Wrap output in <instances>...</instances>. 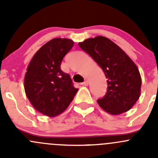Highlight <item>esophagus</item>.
Wrapping results in <instances>:
<instances>
[{
    "label": "esophagus",
    "mask_w": 158,
    "mask_h": 158,
    "mask_svg": "<svg viewBox=\"0 0 158 158\" xmlns=\"http://www.w3.org/2000/svg\"><path fill=\"white\" fill-rule=\"evenodd\" d=\"M81 85H85V86H86V85H89V80H88V79H85V81H84L83 82H82V83H81Z\"/></svg>",
    "instance_id": "1"
}]
</instances>
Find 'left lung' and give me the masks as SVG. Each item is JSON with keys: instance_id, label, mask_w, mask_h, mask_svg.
<instances>
[{"instance_id": "8db88e82", "label": "left lung", "mask_w": 158, "mask_h": 158, "mask_svg": "<svg viewBox=\"0 0 158 158\" xmlns=\"http://www.w3.org/2000/svg\"><path fill=\"white\" fill-rule=\"evenodd\" d=\"M102 68L107 80V92L97 102L106 111L119 114L133 107L139 98L141 79L138 69L128 56L114 43L96 36L79 43Z\"/></svg>"}]
</instances>
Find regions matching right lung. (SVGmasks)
Instances as JSON below:
<instances>
[{
	"instance_id": "add662e5",
	"label": "right lung",
	"mask_w": 158,
	"mask_h": 158,
	"mask_svg": "<svg viewBox=\"0 0 158 158\" xmlns=\"http://www.w3.org/2000/svg\"><path fill=\"white\" fill-rule=\"evenodd\" d=\"M73 46L71 40H51L35 53L27 67L24 78L27 96L35 109L49 117L67 109L78 91L69 75L60 69L63 57Z\"/></svg>"
}]
</instances>
